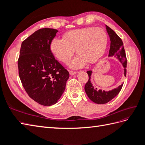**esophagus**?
<instances>
[{
    "label": "esophagus",
    "mask_w": 145,
    "mask_h": 145,
    "mask_svg": "<svg viewBox=\"0 0 145 145\" xmlns=\"http://www.w3.org/2000/svg\"><path fill=\"white\" fill-rule=\"evenodd\" d=\"M70 75H73L76 73V72H75V71H69Z\"/></svg>",
    "instance_id": "34e87169"
}]
</instances>
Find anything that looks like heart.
<instances>
[{
	"mask_svg": "<svg viewBox=\"0 0 145 145\" xmlns=\"http://www.w3.org/2000/svg\"><path fill=\"white\" fill-rule=\"evenodd\" d=\"M108 35L101 28L88 27L66 32L63 39H54L50 43L52 53L61 62L69 63L75 49L78 54L70 63L73 69H80L88 62L94 63L105 52Z\"/></svg>",
	"mask_w": 145,
	"mask_h": 145,
	"instance_id": "1",
	"label": "heart"
}]
</instances>
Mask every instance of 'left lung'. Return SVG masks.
<instances>
[{
    "instance_id": "left-lung-1",
    "label": "left lung",
    "mask_w": 145,
    "mask_h": 145,
    "mask_svg": "<svg viewBox=\"0 0 145 145\" xmlns=\"http://www.w3.org/2000/svg\"><path fill=\"white\" fill-rule=\"evenodd\" d=\"M106 29L110 39V48L109 50V57L114 56L121 62L124 67V75L126 76L127 75V57L125 48L123 47V44L121 39H120L118 35L110 28L108 26L106 25ZM89 79L87 84L85 86V91L87 93V96L90 99L93 101L94 103L97 104H105L106 103L112 100L113 98H115L118 95L120 90H121L123 85H120L118 88H114L112 90L108 91H102L101 90H98L97 88L93 87L91 84V76L92 73L91 70L87 71Z\"/></svg>"
}]
</instances>
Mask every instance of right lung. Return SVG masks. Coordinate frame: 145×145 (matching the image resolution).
I'll return each instance as SVG.
<instances>
[{"instance_id": "obj_1", "label": "right lung", "mask_w": 145, "mask_h": 145, "mask_svg": "<svg viewBox=\"0 0 145 145\" xmlns=\"http://www.w3.org/2000/svg\"><path fill=\"white\" fill-rule=\"evenodd\" d=\"M58 30H37L22 43L18 60V75L27 93L36 102L51 106L65 89L69 73L55 59L50 43Z\"/></svg>"}]
</instances>
